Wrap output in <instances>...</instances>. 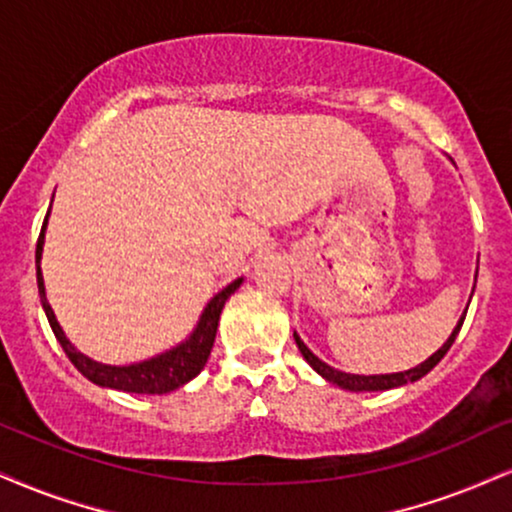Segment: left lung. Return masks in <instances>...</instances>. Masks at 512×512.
<instances>
[{
  "label": "left lung",
  "mask_w": 512,
  "mask_h": 512,
  "mask_svg": "<svg viewBox=\"0 0 512 512\" xmlns=\"http://www.w3.org/2000/svg\"><path fill=\"white\" fill-rule=\"evenodd\" d=\"M475 282H477V275H475ZM472 299V296H470ZM465 313H468V308H465ZM465 313L460 315L458 325L453 327L451 337L446 339L444 346H441L439 351H434L427 361H422L420 365H415V368L410 370H403V372H389V375H353V372H342L337 368H332V365H327L325 361H320L315 353L308 349V346L301 342L299 334L294 332V342L299 346L301 356L306 358V363L311 365V368L318 372L323 380H327L330 384H337L339 389H346V391H387V389H394V387H403V384H410V382H418L420 377H425L427 372H430L434 365H437L441 358L446 356V351L451 349V344L456 342L460 327H463V320H465Z\"/></svg>",
  "instance_id": "obj_1"
}]
</instances>
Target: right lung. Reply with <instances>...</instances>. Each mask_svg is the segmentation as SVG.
I'll use <instances>...</instances> for the list:
<instances>
[{"instance_id": "add662e5", "label": "right lung", "mask_w": 512, "mask_h": 512, "mask_svg": "<svg viewBox=\"0 0 512 512\" xmlns=\"http://www.w3.org/2000/svg\"><path fill=\"white\" fill-rule=\"evenodd\" d=\"M54 199V197H52ZM52 208V206H49ZM47 220H49V211L44 216L42 223V232L40 239H37V249H35V266H37V289H40V301L44 308V315H47L49 327H52L56 342L61 344V349L66 351V356L71 358V363L78 368L87 380L99 384V387L106 389H118V391H130V394H168V391L180 389L182 384H187L189 380L199 375L204 370V365L211 356L213 342H216V332H218V320L220 313H223L225 301L230 299L232 294L237 292L239 285L244 282V277H237L235 282H230L225 289L213 296L208 301L204 311L199 315V323L194 327L192 334L180 342L173 349L159 353V356H151L147 361L140 363H130V365H106L94 361V358L85 356V353L75 349L71 344V339L66 337V332L61 330L59 320L52 311L47 301V292H44V277H42V249H44V232H47Z\"/></svg>"}]
</instances>
